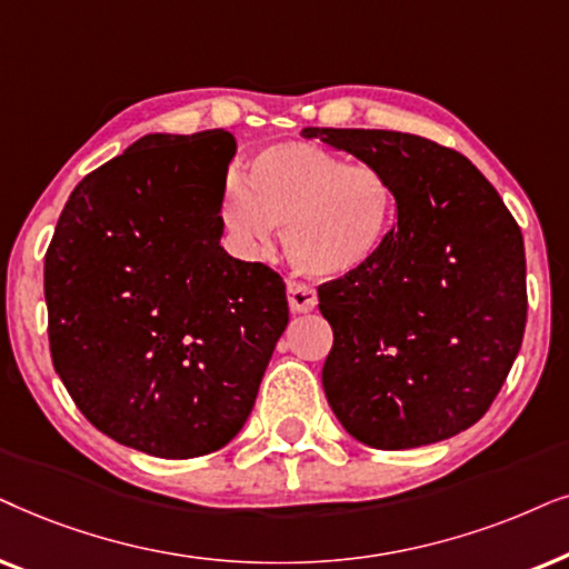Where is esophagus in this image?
<instances>
[{"label":"esophagus","instance_id":"esophagus-1","mask_svg":"<svg viewBox=\"0 0 569 569\" xmlns=\"http://www.w3.org/2000/svg\"><path fill=\"white\" fill-rule=\"evenodd\" d=\"M286 293H289V307L293 315L312 312L317 307V291L312 286L301 283V280H293V278L286 280Z\"/></svg>","mask_w":569,"mask_h":569}]
</instances>
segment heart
<instances>
[{"label": "heart", "instance_id": "b5f03b06", "mask_svg": "<svg viewBox=\"0 0 569 569\" xmlns=\"http://www.w3.org/2000/svg\"><path fill=\"white\" fill-rule=\"evenodd\" d=\"M392 206V189L375 166L286 140L257 150L244 181L229 179L218 218L241 257L264 252L283 226L289 260L309 276L336 280L380 254Z\"/></svg>", "mask_w": 569, "mask_h": 569}]
</instances>
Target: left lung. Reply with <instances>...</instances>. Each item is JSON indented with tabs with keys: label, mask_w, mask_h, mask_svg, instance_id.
I'll list each match as a JSON object with an SVG mask.
<instances>
[{
	"label": "left lung",
	"mask_w": 569,
	"mask_h": 569,
	"mask_svg": "<svg viewBox=\"0 0 569 569\" xmlns=\"http://www.w3.org/2000/svg\"><path fill=\"white\" fill-rule=\"evenodd\" d=\"M388 179L398 223L367 268L320 286L322 367L348 435L408 450L473 427L526 332V247L497 189L458 150L390 130L307 127Z\"/></svg>",
	"instance_id": "left-lung-1"
}]
</instances>
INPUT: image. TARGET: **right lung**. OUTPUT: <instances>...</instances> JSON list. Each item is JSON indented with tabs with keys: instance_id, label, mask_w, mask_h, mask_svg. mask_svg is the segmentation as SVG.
<instances>
[{
	"instance_id": "obj_1",
	"label": "right lung",
	"mask_w": 569,
	"mask_h": 569,
	"mask_svg": "<svg viewBox=\"0 0 569 569\" xmlns=\"http://www.w3.org/2000/svg\"><path fill=\"white\" fill-rule=\"evenodd\" d=\"M233 153L226 130L146 134L72 189L47 249L59 380L98 431L156 458L231 442L289 325L283 278L221 247Z\"/></svg>"
}]
</instances>
